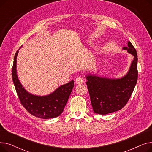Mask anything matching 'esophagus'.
I'll list each match as a JSON object with an SVG mask.
<instances>
[{"label":"esophagus","mask_w":152,"mask_h":152,"mask_svg":"<svg viewBox=\"0 0 152 152\" xmlns=\"http://www.w3.org/2000/svg\"><path fill=\"white\" fill-rule=\"evenodd\" d=\"M75 82L77 84H81L84 83V80H83V79L81 77H77L76 79Z\"/></svg>","instance_id":"obj_1"}]
</instances>
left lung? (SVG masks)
I'll use <instances>...</instances> for the list:
<instances>
[{
    "mask_svg": "<svg viewBox=\"0 0 152 152\" xmlns=\"http://www.w3.org/2000/svg\"><path fill=\"white\" fill-rule=\"evenodd\" d=\"M124 50L134 56L127 73L121 78L102 77L97 74H87L91 104L94 112L107 115L122 109L128 102L137 81V55L135 48L128 42Z\"/></svg>",
    "mask_w": 152,
    "mask_h": 152,
    "instance_id": "obj_1",
    "label": "left lung"
}]
</instances>
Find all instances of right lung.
I'll return each instance as SVG.
<instances>
[{"mask_svg":"<svg viewBox=\"0 0 152 152\" xmlns=\"http://www.w3.org/2000/svg\"><path fill=\"white\" fill-rule=\"evenodd\" d=\"M20 48L16 52L14 57L12 79L22 105L29 113L37 118L50 119L60 116L73 90L74 81L72 80L58 87L49 95L41 96L28 92L19 81L17 72V58Z\"/></svg>","mask_w":152,"mask_h":152,"instance_id":"1","label":"right lung"}]
</instances>
